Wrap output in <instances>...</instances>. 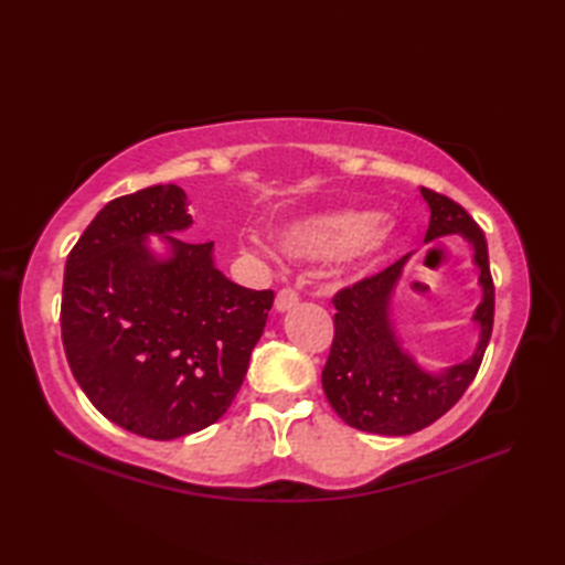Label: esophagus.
Wrapping results in <instances>:
<instances>
[{
	"label": "esophagus",
	"mask_w": 565,
	"mask_h": 565,
	"mask_svg": "<svg viewBox=\"0 0 565 565\" xmlns=\"http://www.w3.org/2000/svg\"><path fill=\"white\" fill-rule=\"evenodd\" d=\"M296 303H298V294H296V289H291V286H286V289H281L274 298V308L279 310V313L294 308Z\"/></svg>",
	"instance_id": "obj_1"
}]
</instances>
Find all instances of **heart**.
<instances>
[{
	"label": "heart",
	"instance_id": "b5f03b06",
	"mask_svg": "<svg viewBox=\"0 0 565 565\" xmlns=\"http://www.w3.org/2000/svg\"><path fill=\"white\" fill-rule=\"evenodd\" d=\"M398 239L393 223H383L379 211L344 209L310 215L289 223L279 235V245L296 259H330L352 255L371 262L386 255Z\"/></svg>",
	"mask_w": 565,
	"mask_h": 565
}]
</instances>
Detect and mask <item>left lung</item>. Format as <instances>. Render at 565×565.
<instances>
[{
  "instance_id": "8db88e82",
  "label": "left lung",
  "mask_w": 565,
  "mask_h": 565,
  "mask_svg": "<svg viewBox=\"0 0 565 565\" xmlns=\"http://www.w3.org/2000/svg\"><path fill=\"white\" fill-rule=\"evenodd\" d=\"M419 194L431 211L425 243L461 235L473 247V262L481 271L478 284L483 289L473 322L481 334L466 362L441 371H427L403 350L391 322V301L411 255L334 294V340L322 369V391L347 425L371 435H413L451 411L476 379L493 332L495 286L483 231L449 196L425 186Z\"/></svg>"
}]
</instances>
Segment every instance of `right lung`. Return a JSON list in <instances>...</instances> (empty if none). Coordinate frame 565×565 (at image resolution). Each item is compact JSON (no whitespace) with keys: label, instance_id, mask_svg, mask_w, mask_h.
Listing matches in <instances>:
<instances>
[{"label":"right lung","instance_id":"right-lung-1","mask_svg":"<svg viewBox=\"0 0 565 565\" xmlns=\"http://www.w3.org/2000/svg\"><path fill=\"white\" fill-rule=\"evenodd\" d=\"M174 184L106 203L65 264L60 326L67 364L97 411L134 435L177 439L221 419L247 374L274 291L213 264V243L177 237L194 223ZM160 234L158 258L147 237Z\"/></svg>","mask_w":565,"mask_h":565}]
</instances>
